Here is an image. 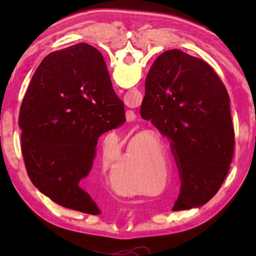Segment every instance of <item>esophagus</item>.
Listing matches in <instances>:
<instances>
[{
	"label": "esophagus",
	"instance_id": "obj_1",
	"mask_svg": "<svg viewBox=\"0 0 256 256\" xmlns=\"http://www.w3.org/2000/svg\"><path fill=\"white\" fill-rule=\"evenodd\" d=\"M133 120V118H132V120Z\"/></svg>",
	"mask_w": 256,
	"mask_h": 256
}]
</instances>
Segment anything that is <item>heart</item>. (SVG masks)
<instances>
[{
    "instance_id": "1",
    "label": "heart",
    "mask_w": 256,
    "mask_h": 256,
    "mask_svg": "<svg viewBox=\"0 0 256 256\" xmlns=\"http://www.w3.org/2000/svg\"><path fill=\"white\" fill-rule=\"evenodd\" d=\"M152 162H144L140 158L128 154L115 168L116 180L123 182V188L126 193H138L144 190L146 183L154 174Z\"/></svg>"
}]
</instances>
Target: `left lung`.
<instances>
[{
	"mask_svg": "<svg viewBox=\"0 0 256 256\" xmlns=\"http://www.w3.org/2000/svg\"><path fill=\"white\" fill-rule=\"evenodd\" d=\"M140 114L170 140L182 180L172 210L206 204L226 178L235 146L230 99L219 76L204 60L164 52L146 76Z\"/></svg>",
	"mask_w": 256,
	"mask_h": 256,
	"instance_id": "1",
	"label": "left lung"
}]
</instances>
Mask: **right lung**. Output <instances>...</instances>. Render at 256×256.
<instances>
[{"instance_id":"add662e5","label":"right lung","mask_w":256,"mask_h":256,"mask_svg":"<svg viewBox=\"0 0 256 256\" xmlns=\"http://www.w3.org/2000/svg\"><path fill=\"white\" fill-rule=\"evenodd\" d=\"M124 122V102L114 92L100 52L80 42L48 54L34 73L19 114L32 183L60 206L99 214L82 185L98 138Z\"/></svg>"}]
</instances>
